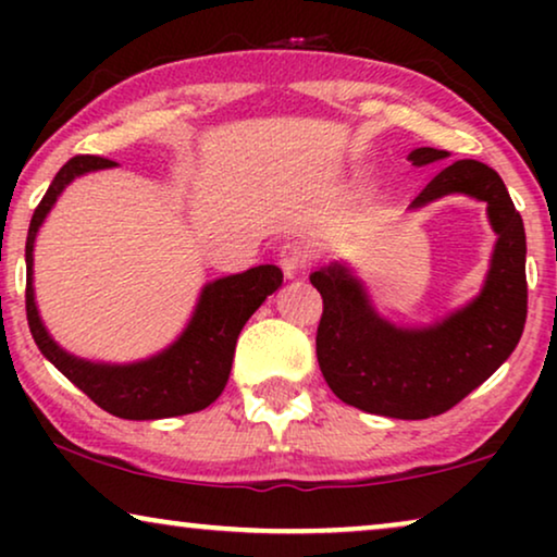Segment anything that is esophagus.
<instances>
[{
	"label": "esophagus",
	"mask_w": 557,
	"mask_h": 557,
	"mask_svg": "<svg viewBox=\"0 0 557 557\" xmlns=\"http://www.w3.org/2000/svg\"><path fill=\"white\" fill-rule=\"evenodd\" d=\"M278 263L288 278L299 276V273L309 265V248L304 243L288 240L278 248Z\"/></svg>",
	"instance_id": "34e87169"
}]
</instances>
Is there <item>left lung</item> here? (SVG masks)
<instances>
[{
  "instance_id": "8db88e82",
  "label": "left lung",
  "mask_w": 557,
  "mask_h": 557,
  "mask_svg": "<svg viewBox=\"0 0 557 557\" xmlns=\"http://www.w3.org/2000/svg\"><path fill=\"white\" fill-rule=\"evenodd\" d=\"M448 151L421 147L413 166L436 164ZM448 195L486 202L497 233L490 271L474 299L431 324L400 326L380 317L368 288L347 263L334 261L309 276L324 299L317 360L339 400L364 413L421 421L441 416L484 383L512 355L528 319L524 225L505 182L476 159H459L433 177L410 210Z\"/></svg>"
}]
</instances>
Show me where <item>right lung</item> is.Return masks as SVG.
I'll use <instances>...</instances> for the list:
<instances>
[{"instance_id":"right-lung-1","label":"right lung","mask_w":557,"mask_h":557,"mask_svg":"<svg viewBox=\"0 0 557 557\" xmlns=\"http://www.w3.org/2000/svg\"><path fill=\"white\" fill-rule=\"evenodd\" d=\"M116 162L103 157H73L55 174L52 185L29 220L25 263H27V322L40 352L81 387L106 413L126 421H157V418L187 416L218 400L231 377L235 342L253 311L276 292L284 281L278 265H256L233 276H223L202 286L193 317L177 339L162 352L136 362H94L75 357L50 337L35 301V240L55 208L58 197L73 180L88 172L111 170Z\"/></svg>"}]
</instances>
